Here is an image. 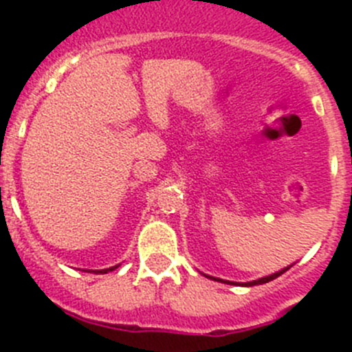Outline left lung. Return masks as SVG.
<instances>
[{
    "mask_svg": "<svg viewBox=\"0 0 352 352\" xmlns=\"http://www.w3.org/2000/svg\"><path fill=\"white\" fill-rule=\"evenodd\" d=\"M287 270H289V268H285V270H282V272H278V273H273V275H270V276H264V278H259V280L247 282V284H241V285H257V284H266V282L273 280V278H276V276H280L282 273H284V272H287ZM211 278H213V276H211ZM213 280H217V278H213ZM226 284H232V282H226Z\"/></svg>",
    "mask_w": 352,
    "mask_h": 352,
    "instance_id": "1",
    "label": "left lung"
}]
</instances>
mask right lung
<instances>
[{"instance_id": "obj_1", "label": "right lung", "mask_w": 352, "mask_h": 352, "mask_svg": "<svg viewBox=\"0 0 352 352\" xmlns=\"http://www.w3.org/2000/svg\"><path fill=\"white\" fill-rule=\"evenodd\" d=\"M118 266H113V268H107V270H100V272H95V273H107V272H113V270H116Z\"/></svg>"}]
</instances>
